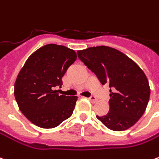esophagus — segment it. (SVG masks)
I'll return each instance as SVG.
<instances>
[{"label":"esophagus","mask_w":159,"mask_h":159,"mask_svg":"<svg viewBox=\"0 0 159 159\" xmlns=\"http://www.w3.org/2000/svg\"><path fill=\"white\" fill-rule=\"evenodd\" d=\"M88 99H89L90 102H96V98H95V96H90V97H89Z\"/></svg>","instance_id":"1"}]
</instances>
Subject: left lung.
I'll return each instance as SVG.
<instances>
[{"label":"left lung","mask_w":159,"mask_h":159,"mask_svg":"<svg viewBox=\"0 0 159 159\" xmlns=\"http://www.w3.org/2000/svg\"><path fill=\"white\" fill-rule=\"evenodd\" d=\"M77 55L102 85L111 88L109 111L96 118L113 131L134 126L145 113L151 93L141 68L121 52L105 45L77 51Z\"/></svg>","instance_id":"left-lung-1"}]
</instances>
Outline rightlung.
Masks as SVG:
<instances>
[{"mask_svg": "<svg viewBox=\"0 0 159 159\" xmlns=\"http://www.w3.org/2000/svg\"><path fill=\"white\" fill-rule=\"evenodd\" d=\"M76 59L74 50L49 44L25 61L14 83V96L21 113L33 124L54 128L71 116L77 96L57 94L62 77Z\"/></svg>", "mask_w": 159, "mask_h": 159, "instance_id": "add662e5", "label": "right lung"}]
</instances>
